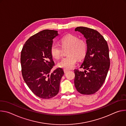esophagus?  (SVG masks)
I'll use <instances>...</instances> for the list:
<instances>
[{"label":"esophagus","instance_id":"1","mask_svg":"<svg viewBox=\"0 0 126 126\" xmlns=\"http://www.w3.org/2000/svg\"><path fill=\"white\" fill-rule=\"evenodd\" d=\"M68 71V70H67V69H64V73H67Z\"/></svg>","mask_w":126,"mask_h":126}]
</instances>
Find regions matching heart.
<instances>
[{
	"mask_svg": "<svg viewBox=\"0 0 126 126\" xmlns=\"http://www.w3.org/2000/svg\"><path fill=\"white\" fill-rule=\"evenodd\" d=\"M61 46L67 50V57L63 58L58 63V66L64 69L73 68L77 62V58L81 59L87 53V46L86 42L79 39L75 35L68 34L63 37L60 41ZM63 49L58 44L53 43L50 47L51 55L55 59H59L62 56Z\"/></svg>",
	"mask_w": 126,
	"mask_h": 126,
	"instance_id": "1",
	"label": "heart"
}]
</instances>
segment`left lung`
Here are the masks:
<instances>
[{"label": "left lung", "mask_w": 126, "mask_h": 126, "mask_svg": "<svg viewBox=\"0 0 126 126\" xmlns=\"http://www.w3.org/2000/svg\"><path fill=\"white\" fill-rule=\"evenodd\" d=\"M75 31L84 35L87 46L86 54L80 67L85 71L74 70L75 86L82 94H93L103 85L110 68L108 45L103 36L96 30L78 27Z\"/></svg>", "instance_id": "obj_1"}]
</instances>
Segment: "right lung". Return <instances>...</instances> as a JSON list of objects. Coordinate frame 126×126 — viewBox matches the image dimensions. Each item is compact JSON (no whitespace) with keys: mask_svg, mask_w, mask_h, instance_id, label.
I'll list each match as a JSON object with an SVG mask.
<instances>
[{"mask_svg":"<svg viewBox=\"0 0 126 126\" xmlns=\"http://www.w3.org/2000/svg\"><path fill=\"white\" fill-rule=\"evenodd\" d=\"M58 35V31L46 29L30 37L24 44L21 52L20 62L23 79L37 97L50 99L59 92L60 83L64 74L63 69L54 66L50 47L53 39Z\"/></svg>","mask_w":126,"mask_h":126,"instance_id":"1","label":"right lung"}]
</instances>
